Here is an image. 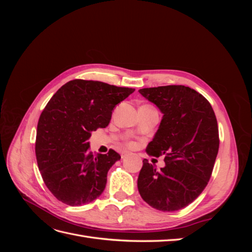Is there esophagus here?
Listing matches in <instances>:
<instances>
[{
	"mask_svg": "<svg viewBox=\"0 0 252 252\" xmlns=\"http://www.w3.org/2000/svg\"><path fill=\"white\" fill-rule=\"evenodd\" d=\"M128 156H129V152H127V151H124V152H122V155H121L122 158H127Z\"/></svg>",
	"mask_w": 252,
	"mask_h": 252,
	"instance_id": "1",
	"label": "esophagus"
}]
</instances>
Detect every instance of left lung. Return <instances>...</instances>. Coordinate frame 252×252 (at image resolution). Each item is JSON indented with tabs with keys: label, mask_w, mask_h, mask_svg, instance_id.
Masks as SVG:
<instances>
[{
	"label": "left lung",
	"mask_w": 252,
	"mask_h": 252,
	"mask_svg": "<svg viewBox=\"0 0 252 252\" xmlns=\"http://www.w3.org/2000/svg\"><path fill=\"white\" fill-rule=\"evenodd\" d=\"M139 93L163 113L147 154L165 156L159 170L143 159L139 192L151 207L177 211L192 203L208 184L220 144L216 114L202 94L183 85Z\"/></svg>",
	"instance_id": "left-lung-1"
}]
</instances>
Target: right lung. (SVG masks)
Masks as SVG:
<instances>
[{"label": "right lung", "mask_w": 252, "mask_h": 252, "mask_svg": "<svg viewBox=\"0 0 252 252\" xmlns=\"http://www.w3.org/2000/svg\"><path fill=\"white\" fill-rule=\"evenodd\" d=\"M134 91L98 81L73 80L53 94L37 123L35 156L45 185L70 206L94 201L121 156L89 151L91 132L107 127L116 106Z\"/></svg>", "instance_id": "right-lung-1"}]
</instances>
